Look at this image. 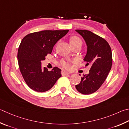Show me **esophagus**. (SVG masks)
Listing matches in <instances>:
<instances>
[{
    "instance_id": "1",
    "label": "esophagus",
    "mask_w": 129,
    "mask_h": 129,
    "mask_svg": "<svg viewBox=\"0 0 129 129\" xmlns=\"http://www.w3.org/2000/svg\"><path fill=\"white\" fill-rule=\"evenodd\" d=\"M61 74H62V76H67V75H68L69 74V73H68L66 71H62L61 72Z\"/></svg>"
}]
</instances>
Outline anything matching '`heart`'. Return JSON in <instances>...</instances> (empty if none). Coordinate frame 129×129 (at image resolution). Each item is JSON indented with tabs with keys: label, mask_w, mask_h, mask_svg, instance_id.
<instances>
[{
	"label": "heart",
	"mask_w": 129,
	"mask_h": 129,
	"mask_svg": "<svg viewBox=\"0 0 129 129\" xmlns=\"http://www.w3.org/2000/svg\"><path fill=\"white\" fill-rule=\"evenodd\" d=\"M70 44H71V46H74L76 45H82V42L81 39L79 38L77 36H73L71 38H70ZM60 65L61 66L62 68H64L65 69H68L71 68V65H70L69 62L65 60H62L60 62Z\"/></svg>",
	"instance_id": "heart-1"
}]
</instances>
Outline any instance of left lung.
Masks as SVG:
<instances>
[{
    "label": "left lung",
    "instance_id": "8db88e82",
    "mask_svg": "<svg viewBox=\"0 0 129 129\" xmlns=\"http://www.w3.org/2000/svg\"><path fill=\"white\" fill-rule=\"evenodd\" d=\"M83 37L87 46L84 60L86 66L90 65L88 74L83 75L76 88L81 93L88 95L95 92L104 83L112 65L111 47L104 38L87 30H76Z\"/></svg>",
    "mask_w": 129,
    "mask_h": 129
}]
</instances>
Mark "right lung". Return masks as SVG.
<instances>
[{"label": "right lung", "mask_w": 129, "mask_h": 129, "mask_svg": "<svg viewBox=\"0 0 129 129\" xmlns=\"http://www.w3.org/2000/svg\"><path fill=\"white\" fill-rule=\"evenodd\" d=\"M69 30H43L26 36L18 47L17 58L20 71L29 87L37 92L52 88L61 76V70L54 67L51 71L42 68L41 61L51 54L55 44Z\"/></svg>", "instance_id": "add662e5"}]
</instances>
